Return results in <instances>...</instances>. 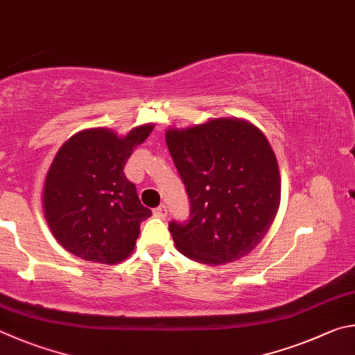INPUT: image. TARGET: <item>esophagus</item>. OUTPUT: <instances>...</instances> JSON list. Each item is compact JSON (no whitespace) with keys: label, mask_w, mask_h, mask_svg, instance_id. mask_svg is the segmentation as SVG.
Returning a JSON list of instances; mask_svg holds the SVG:
<instances>
[{"label":"esophagus","mask_w":355,"mask_h":355,"mask_svg":"<svg viewBox=\"0 0 355 355\" xmlns=\"http://www.w3.org/2000/svg\"><path fill=\"white\" fill-rule=\"evenodd\" d=\"M166 215H168V209L166 206H164V204H160L157 209H154V216H157V218H165Z\"/></svg>","instance_id":"esophagus-1"}]
</instances>
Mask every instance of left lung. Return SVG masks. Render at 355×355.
I'll return each instance as SVG.
<instances>
[{
  "label": "left lung",
  "mask_w": 355,
  "mask_h": 355,
  "mask_svg": "<svg viewBox=\"0 0 355 355\" xmlns=\"http://www.w3.org/2000/svg\"><path fill=\"white\" fill-rule=\"evenodd\" d=\"M165 140L191 204L187 223L168 225L178 251L212 266L248 256L281 204L277 159L262 130L241 118H214L170 128Z\"/></svg>",
  "instance_id": "left-lung-1"
}]
</instances>
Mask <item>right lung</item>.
Wrapping results in <instances>:
<instances>
[{
	"label": "right lung",
	"instance_id": "right-lung-1",
	"mask_svg": "<svg viewBox=\"0 0 355 355\" xmlns=\"http://www.w3.org/2000/svg\"><path fill=\"white\" fill-rule=\"evenodd\" d=\"M141 124L118 137L107 128L84 129L55 154L43 185V214L54 239L89 262L120 263L134 251L140 223L153 215L123 168L153 132Z\"/></svg>",
	"mask_w": 355,
	"mask_h": 355
}]
</instances>
